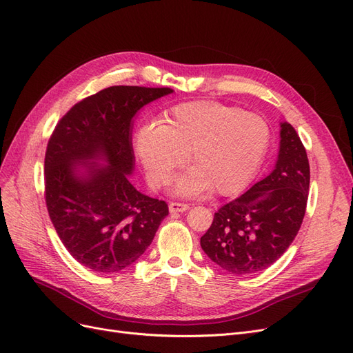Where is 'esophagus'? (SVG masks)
I'll return each instance as SVG.
<instances>
[{
    "mask_svg": "<svg viewBox=\"0 0 353 353\" xmlns=\"http://www.w3.org/2000/svg\"><path fill=\"white\" fill-rule=\"evenodd\" d=\"M190 210V204L187 203H178V201H172L169 203V211L171 213H182V211Z\"/></svg>",
    "mask_w": 353,
    "mask_h": 353,
    "instance_id": "obj_1",
    "label": "esophagus"
}]
</instances>
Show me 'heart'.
Here are the masks:
<instances>
[{
  "label": "heart",
  "instance_id": "b5f03b06",
  "mask_svg": "<svg viewBox=\"0 0 353 353\" xmlns=\"http://www.w3.org/2000/svg\"><path fill=\"white\" fill-rule=\"evenodd\" d=\"M270 145L271 129L262 116L213 101L179 104L165 112L159 128L145 125L134 139L153 188L166 185L188 154L194 169L176 185L184 195L208 188L220 195L242 191L258 174Z\"/></svg>",
  "mask_w": 353,
  "mask_h": 353
}]
</instances>
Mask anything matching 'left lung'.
<instances>
[{
	"instance_id": "obj_1",
	"label": "left lung",
	"mask_w": 353,
	"mask_h": 353,
	"mask_svg": "<svg viewBox=\"0 0 353 353\" xmlns=\"http://www.w3.org/2000/svg\"><path fill=\"white\" fill-rule=\"evenodd\" d=\"M308 187L305 148L292 125L283 123L275 169L217 210L200 241L203 250L234 275L266 270L297 236L305 214Z\"/></svg>"
}]
</instances>
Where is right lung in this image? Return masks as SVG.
Here are the masks:
<instances>
[{
  "label": "right lung",
  "mask_w": 353,
  "mask_h": 353,
  "mask_svg": "<svg viewBox=\"0 0 353 353\" xmlns=\"http://www.w3.org/2000/svg\"><path fill=\"white\" fill-rule=\"evenodd\" d=\"M174 90L114 85L77 103L56 124L45 154V200L66 250L95 272H119L136 262L168 216V204L139 192L133 171L132 119ZM101 154L104 168L76 176L74 161Z\"/></svg>",
  "instance_id": "1"
}]
</instances>
